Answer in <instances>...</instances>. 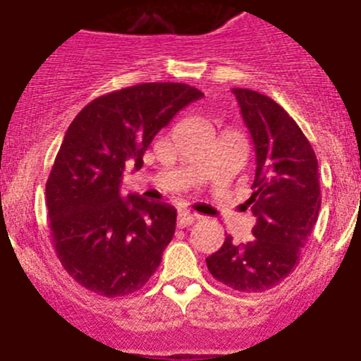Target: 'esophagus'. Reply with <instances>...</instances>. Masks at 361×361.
Returning <instances> with one entry per match:
<instances>
[{
    "instance_id": "34e87169",
    "label": "esophagus",
    "mask_w": 361,
    "mask_h": 361,
    "mask_svg": "<svg viewBox=\"0 0 361 361\" xmlns=\"http://www.w3.org/2000/svg\"><path fill=\"white\" fill-rule=\"evenodd\" d=\"M197 219H200V216H197V214H190V212H187V210H180V214H178V226L185 228V226H190L194 221H197Z\"/></svg>"
}]
</instances>
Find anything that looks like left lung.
I'll list each match as a JSON object with an SVG mask.
<instances>
[{"label":"left lung","instance_id":"left-lung-1","mask_svg":"<svg viewBox=\"0 0 361 361\" xmlns=\"http://www.w3.org/2000/svg\"><path fill=\"white\" fill-rule=\"evenodd\" d=\"M255 147L253 192L246 201L257 223L248 243L226 235L207 257L216 281L235 291L271 290L295 269L322 203L318 161L300 128L269 97L233 87Z\"/></svg>","mask_w":361,"mask_h":361}]
</instances>
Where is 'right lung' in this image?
<instances>
[{
	"instance_id": "add662e5",
	"label": "right lung",
	"mask_w": 361,
	"mask_h": 361,
	"mask_svg": "<svg viewBox=\"0 0 361 361\" xmlns=\"http://www.w3.org/2000/svg\"><path fill=\"white\" fill-rule=\"evenodd\" d=\"M201 97L188 84H136L92 100L68 128L47 181V207L57 257L86 290L124 297L160 266L176 209L122 197V173L126 165L142 169L158 131Z\"/></svg>"
}]
</instances>
